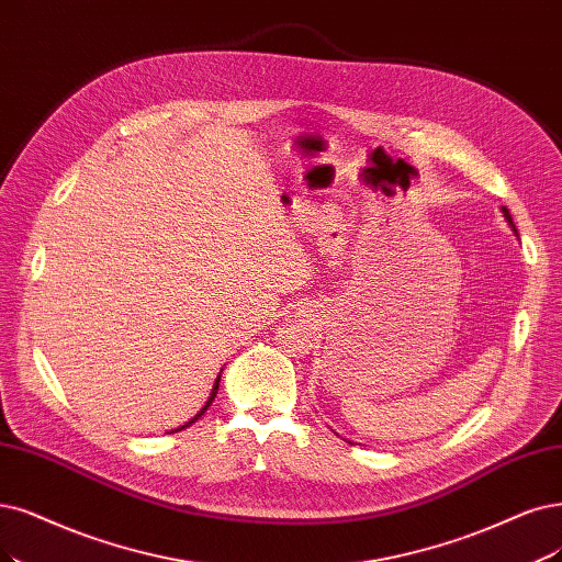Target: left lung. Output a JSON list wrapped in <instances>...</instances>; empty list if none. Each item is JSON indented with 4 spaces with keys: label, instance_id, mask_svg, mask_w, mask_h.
Returning a JSON list of instances; mask_svg holds the SVG:
<instances>
[{
    "label": "left lung",
    "instance_id": "8db88e82",
    "mask_svg": "<svg viewBox=\"0 0 562 562\" xmlns=\"http://www.w3.org/2000/svg\"><path fill=\"white\" fill-rule=\"evenodd\" d=\"M503 215H505V220L509 222V226H512V232L516 234V226H514V222H512V215H509V211H507V207H503ZM518 236V234H516Z\"/></svg>",
    "mask_w": 562,
    "mask_h": 562
}]
</instances>
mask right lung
<instances>
[{"label":"right lung","instance_id":"obj_1","mask_svg":"<svg viewBox=\"0 0 562 562\" xmlns=\"http://www.w3.org/2000/svg\"><path fill=\"white\" fill-rule=\"evenodd\" d=\"M217 389H220V375H217V380H215V384H213V391H211V398H207V401H205V405H203V407H201V409L196 412V417H194V419H190V422H187L184 426H180V428L171 430V432H178V430H182V428H187V426H192V424H194V422H196V419L201 417V414H203V412H205L207 407H211V405H213V401H215V396H217Z\"/></svg>","mask_w":562,"mask_h":562}]
</instances>
